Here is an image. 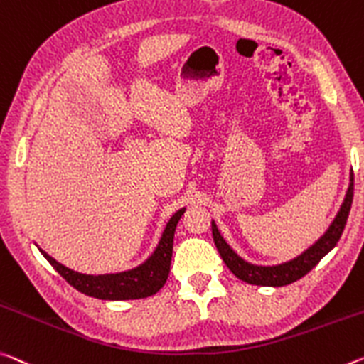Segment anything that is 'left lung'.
Instances as JSON below:
<instances>
[{"instance_id":"left-lung-1","label":"left lung","mask_w":364,"mask_h":364,"mask_svg":"<svg viewBox=\"0 0 364 364\" xmlns=\"http://www.w3.org/2000/svg\"><path fill=\"white\" fill-rule=\"evenodd\" d=\"M353 203V171H350V184L347 193H345L343 203L340 205L336 218L328 225V228L324 232L316 243L311 245L308 250H304L301 255L290 259V261L275 264V265H257L252 262L245 261L243 257L236 255L218 230L215 220H212V236L213 243H215L218 252L227 264V267L238 277L240 280L246 282L251 285L259 287H284L293 284L298 279L306 275L314 265L324 257L328 251L336 247L337 241L342 236V232L347 223L348 213Z\"/></svg>"}]
</instances>
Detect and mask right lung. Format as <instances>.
Returning a JSON list of instances; mask_svg holds the SVG:
<instances>
[{
	"label": "right lung",
	"mask_w": 364,
	"mask_h": 364,
	"mask_svg": "<svg viewBox=\"0 0 364 364\" xmlns=\"http://www.w3.org/2000/svg\"><path fill=\"white\" fill-rule=\"evenodd\" d=\"M184 210L186 209L183 207V209L173 213L152 255L137 267L123 270V272L100 275L80 274L60 264L40 247L38 251L42 252L43 257L53 265L56 272L69 285H73L84 295L99 299H109V301L147 298L155 295L168 279L173 255V238H175L176 225L180 222Z\"/></svg>",
	"instance_id": "add662e5"
}]
</instances>
